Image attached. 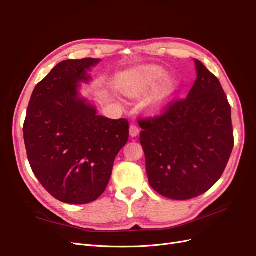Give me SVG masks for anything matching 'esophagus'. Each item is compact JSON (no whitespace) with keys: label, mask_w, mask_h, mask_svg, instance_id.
<instances>
[{"label":"esophagus","mask_w":256,"mask_h":256,"mask_svg":"<svg viewBox=\"0 0 256 256\" xmlns=\"http://www.w3.org/2000/svg\"><path fill=\"white\" fill-rule=\"evenodd\" d=\"M129 133H130V136H131V138H136V136H138L140 129H138V127L136 126V125H130Z\"/></svg>","instance_id":"esophagus-1"}]
</instances>
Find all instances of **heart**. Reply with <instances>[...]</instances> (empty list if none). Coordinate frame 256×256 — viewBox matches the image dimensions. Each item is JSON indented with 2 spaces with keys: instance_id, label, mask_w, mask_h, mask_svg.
Listing matches in <instances>:
<instances>
[{
  "instance_id": "heart-1",
  "label": "heart",
  "mask_w": 256,
  "mask_h": 256,
  "mask_svg": "<svg viewBox=\"0 0 256 256\" xmlns=\"http://www.w3.org/2000/svg\"><path fill=\"white\" fill-rule=\"evenodd\" d=\"M164 75L166 70L162 66H146L138 68L128 75L124 84L122 85V92L130 98L140 96L148 90L154 88ZM176 90L177 80L172 76L166 77L160 88L155 92L146 105L148 112L154 116L162 114L172 100Z\"/></svg>"
}]
</instances>
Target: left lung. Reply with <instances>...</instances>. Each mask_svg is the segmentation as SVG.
<instances>
[{
    "label": "left lung",
    "mask_w": 256,
    "mask_h": 256,
    "mask_svg": "<svg viewBox=\"0 0 256 256\" xmlns=\"http://www.w3.org/2000/svg\"><path fill=\"white\" fill-rule=\"evenodd\" d=\"M186 99L160 116L140 120L151 188L173 200L208 192L221 178L234 149L231 108L220 81L198 59Z\"/></svg>",
    "instance_id": "obj_1"
}]
</instances>
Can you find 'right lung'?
Returning a JSON list of instances; mask_svg holds the SVG:
<instances>
[{"instance_id": "right-lung-1", "label": "right lung", "mask_w": 256, "mask_h": 256, "mask_svg": "<svg viewBox=\"0 0 256 256\" xmlns=\"http://www.w3.org/2000/svg\"><path fill=\"white\" fill-rule=\"evenodd\" d=\"M101 59L58 64L36 85L29 102L24 140L32 171L57 200L86 204L98 199L112 177L120 150L128 142L129 123L99 116L80 94L81 83Z\"/></svg>"}]
</instances>
